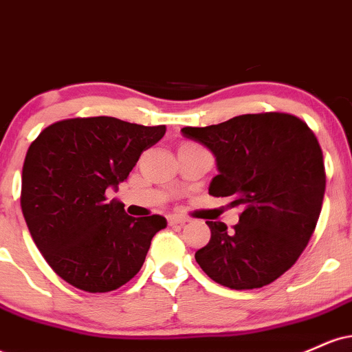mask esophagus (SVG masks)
Instances as JSON below:
<instances>
[{"instance_id": "obj_1", "label": "esophagus", "mask_w": 352, "mask_h": 352, "mask_svg": "<svg viewBox=\"0 0 352 352\" xmlns=\"http://www.w3.org/2000/svg\"><path fill=\"white\" fill-rule=\"evenodd\" d=\"M167 220H168V225H185L188 221V218L182 215H170Z\"/></svg>"}]
</instances>
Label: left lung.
Here are the masks:
<instances>
[{"label": "left lung", "instance_id": "1", "mask_svg": "<svg viewBox=\"0 0 352 352\" xmlns=\"http://www.w3.org/2000/svg\"><path fill=\"white\" fill-rule=\"evenodd\" d=\"M182 134L215 155L210 195L241 208L233 230L207 221L212 236L197 263L230 289L270 285L296 263L321 213L326 173L316 135L285 112L236 116Z\"/></svg>", "mask_w": 352, "mask_h": 352}]
</instances>
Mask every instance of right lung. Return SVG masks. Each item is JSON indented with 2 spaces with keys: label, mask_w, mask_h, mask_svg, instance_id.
<instances>
[{
  "label": "right lung",
  "mask_w": 352,
  "mask_h": 352,
  "mask_svg": "<svg viewBox=\"0 0 352 352\" xmlns=\"http://www.w3.org/2000/svg\"><path fill=\"white\" fill-rule=\"evenodd\" d=\"M165 125L116 117H76L51 124L30 145L23 165L21 210L44 260L76 288L107 293L139 273L160 215L134 218L107 200Z\"/></svg>",
  "instance_id": "add662e5"
}]
</instances>
